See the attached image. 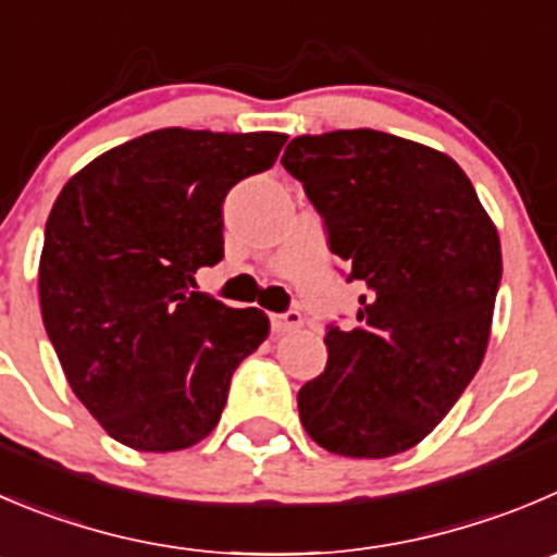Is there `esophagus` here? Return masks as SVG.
<instances>
[{"label":"esophagus","instance_id":"34e87169","mask_svg":"<svg viewBox=\"0 0 557 557\" xmlns=\"http://www.w3.org/2000/svg\"><path fill=\"white\" fill-rule=\"evenodd\" d=\"M300 325H304V317H300V311H295V309L282 311V314H270V327H273L275 333L298 331Z\"/></svg>","mask_w":557,"mask_h":557}]
</instances>
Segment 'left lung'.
<instances>
[{"label":"left lung","instance_id":"8db88e82","mask_svg":"<svg viewBox=\"0 0 557 557\" xmlns=\"http://www.w3.org/2000/svg\"><path fill=\"white\" fill-rule=\"evenodd\" d=\"M284 169L361 282L355 327H325L327 363L298 391L317 446L383 459L421 443L484 361L503 259L495 224L448 156L380 131L298 136Z\"/></svg>","mask_w":557,"mask_h":557}]
</instances>
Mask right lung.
<instances>
[{"label": "right lung", "instance_id": "add662e5", "mask_svg": "<svg viewBox=\"0 0 557 557\" xmlns=\"http://www.w3.org/2000/svg\"><path fill=\"white\" fill-rule=\"evenodd\" d=\"M284 134L163 128L67 180L46 221L40 309L73 394L136 451L208 437L235 369L268 338L259 309L196 293L224 259V199Z\"/></svg>", "mask_w": 557, "mask_h": 557}]
</instances>
